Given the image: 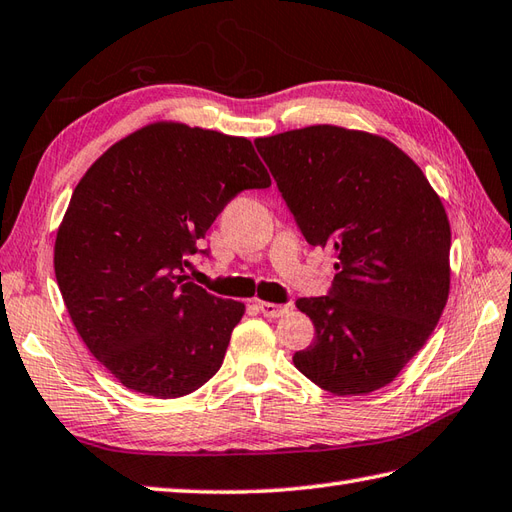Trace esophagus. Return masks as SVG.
<instances>
[{
	"mask_svg": "<svg viewBox=\"0 0 512 512\" xmlns=\"http://www.w3.org/2000/svg\"><path fill=\"white\" fill-rule=\"evenodd\" d=\"M258 311L265 317H282L289 313V304H274V302H258Z\"/></svg>",
	"mask_w": 512,
	"mask_h": 512,
	"instance_id": "1",
	"label": "esophagus"
}]
</instances>
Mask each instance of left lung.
<instances>
[{
	"label": "left lung",
	"instance_id": "left-lung-1",
	"mask_svg": "<svg viewBox=\"0 0 512 512\" xmlns=\"http://www.w3.org/2000/svg\"><path fill=\"white\" fill-rule=\"evenodd\" d=\"M256 146L313 247L335 252L331 295L300 298L315 339L293 366L337 396L392 383L449 298L451 227L423 170L368 131L313 124Z\"/></svg>",
	"mask_w": 512,
	"mask_h": 512
}]
</instances>
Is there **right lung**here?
I'll return each mask as SVG.
<instances>
[{
    "mask_svg": "<svg viewBox=\"0 0 512 512\" xmlns=\"http://www.w3.org/2000/svg\"><path fill=\"white\" fill-rule=\"evenodd\" d=\"M269 186L247 138L166 120L87 168L56 232L54 274L78 335L124 388L179 399L219 372L245 304L190 282L186 267L227 201Z\"/></svg>",
    "mask_w": 512,
    "mask_h": 512,
    "instance_id": "right-lung-1",
    "label": "right lung"
}]
</instances>
